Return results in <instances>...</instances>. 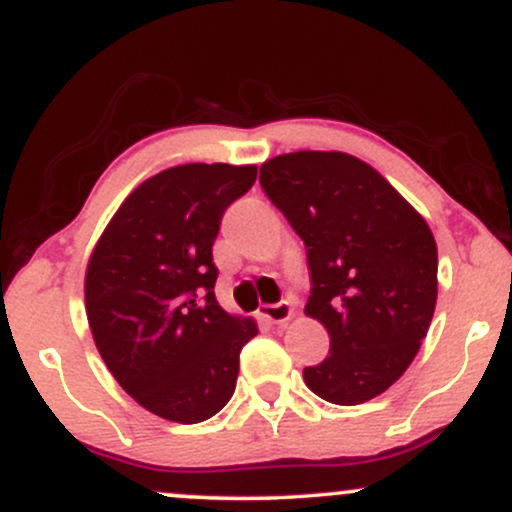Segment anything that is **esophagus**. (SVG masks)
<instances>
[{"label": "esophagus", "mask_w": 512, "mask_h": 512, "mask_svg": "<svg viewBox=\"0 0 512 512\" xmlns=\"http://www.w3.org/2000/svg\"><path fill=\"white\" fill-rule=\"evenodd\" d=\"M260 315L267 322H272V325H284V322L291 320L293 308H291L289 301H279V303H274V305H262Z\"/></svg>", "instance_id": "34e87169"}]
</instances>
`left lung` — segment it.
<instances>
[{
	"label": "left lung",
	"instance_id": "8db88e82",
	"mask_svg": "<svg viewBox=\"0 0 512 512\" xmlns=\"http://www.w3.org/2000/svg\"><path fill=\"white\" fill-rule=\"evenodd\" d=\"M260 185L296 236L310 272L305 313L330 354L303 380L332 404L385 392L419 351L438 298L428 223L378 170L339 151H296L260 168Z\"/></svg>",
	"mask_w": 512,
	"mask_h": 512
}]
</instances>
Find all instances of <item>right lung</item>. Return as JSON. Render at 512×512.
<instances>
[{
  "instance_id": "1",
  "label": "right lung",
  "mask_w": 512,
  "mask_h": 512,
  "mask_svg": "<svg viewBox=\"0 0 512 512\" xmlns=\"http://www.w3.org/2000/svg\"><path fill=\"white\" fill-rule=\"evenodd\" d=\"M255 166L187 163L129 195L86 269L93 342L122 390L151 414L199 424L233 397L252 320L216 303L211 248Z\"/></svg>"
}]
</instances>
